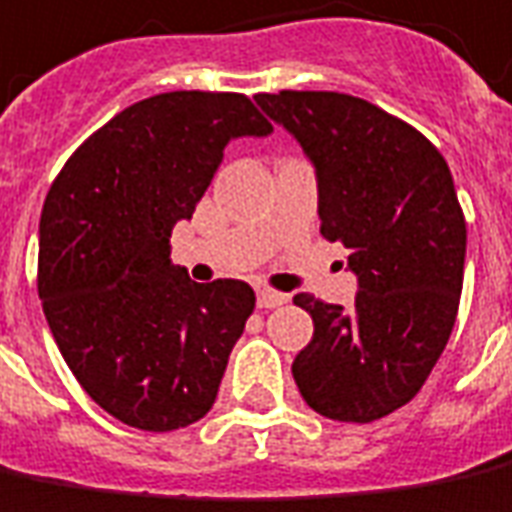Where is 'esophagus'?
I'll list each match as a JSON object with an SVG mask.
<instances>
[{
  "instance_id": "1",
  "label": "esophagus",
  "mask_w": 512,
  "mask_h": 512,
  "mask_svg": "<svg viewBox=\"0 0 512 512\" xmlns=\"http://www.w3.org/2000/svg\"><path fill=\"white\" fill-rule=\"evenodd\" d=\"M256 304H259L262 310H273V307L287 304V296H284V293H276V290H270V287H259V290H256Z\"/></svg>"
}]
</instances>
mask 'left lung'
Returning a JSON list of instances; mask_svg holds the SVG:
<instances>
[{"label": "left lung", "instance_id": "obj_1", "mask_svg": "<svg viewBox=\"0 0 512 512\" xmlns=\"http://www.w3.org/2000/svg\"><path fill=\"white\" fill-rule=\"evenodd\" d=\"M318 171L321 236L358 273L355 304L298 293L312 341L293 360L307 406L329 420L372 423L423 389L451 338L465 214L437 146L386 109L346 92H259Z\"/></svg>", "mask_w": 512, "mask_h": 512}]
</instances>
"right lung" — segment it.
<instances>
[{
	"label": "right lung",
	"mask_w": 512,
	"mask_h": 512,
	"mask_svg": "<svg viewBox=\"0 0 512 512\" xmlns=\"http://www.w3.org/2000/svg\"><path fill=\"white\" fill-rule=\"evenodd\" d=\"M273 126L242 92L177 89L126 106L58 171L39 222V296L61 358L120 423L174 431L214 406L256 307L168 259L231 137Z\"/></svg>",
	"instance_id": "obj_1"
}]
</instances>
